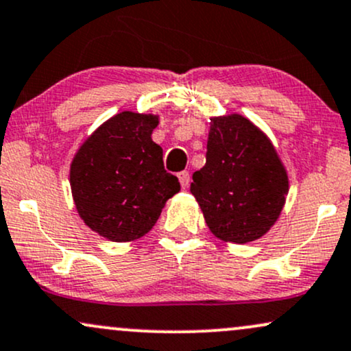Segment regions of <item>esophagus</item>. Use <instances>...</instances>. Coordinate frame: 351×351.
<instances>
[{
	"mask_svg": "<svg viewBox=\"0 0 351 351\" xmlns=\"http://www.w3.org/2000/svg\"><path fill=\"white\" fill-rule=\"evenodd\" d=\"M178 180H180L181 188H188L189 180H191V176H189V171H180L178 173Z\"/></svg>",
	"mask_w": 351,
	"mask_h": 351,
	"instance_id": "esophagus-1",
	"label": "esophagus"
}]
</instances>
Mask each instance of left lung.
<instances>
[{"instance_id":"obj_1","label":"left lung","mask_w":351,"mask_h":351,"mask_svg":"<svg viewBox=\"0 0 351 351\" xmlns=\"http://www.w3.org/2000/svg\"><path fill=\"white\" fill-rule=\"evenodd\" d=\"M191 193L216 237L247 243L280 216L288 176L267 135L234 114L210 119L206 165L194 171Z\"/></svg>"}]
</instances>
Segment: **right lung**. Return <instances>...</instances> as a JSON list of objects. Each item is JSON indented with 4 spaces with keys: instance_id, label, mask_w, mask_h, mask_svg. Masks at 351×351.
Returning <instances> with one entry per match:
<instances>
[{
    "instance_id": "add662e5",
    "label": "right lung",
    "mask_w": 351,
    "mask_h": 351,
    "mask_svg": "<svg viewBox=\"0 0 351 351\" xmlns=\"http://www.w3.org/2000/svg\"><path fill=\"white\" fill-rule=\"evenodd\" d=\"M157 124L150 114H117L95 130L71 163L80 216L112 242L145 235L180 191L178 178L165 170L162 147L150 137Z\"/></svg>"
}]
</instances>
